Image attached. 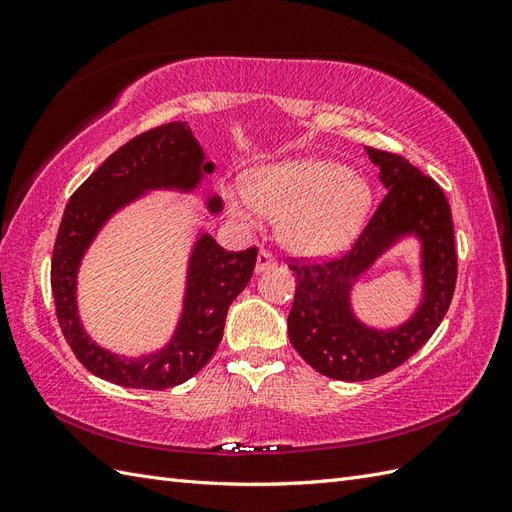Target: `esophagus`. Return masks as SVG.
Instances as JSON below:
<instances>
[{"label": "esophagus", "instance_id": "esophagus-1", "mask_svg": "<svg viewBox=\"0 0 512 512\" xmlns=\"http://www.w3.org/2000/svg\"><path fill=\"white\" fill-rule=\"evenodd\" d=\"M271 267H275L273 254L267 252V250H260V254H258V258H256V273H262V271H267V269H271Z\"/></svg>", "mask_w": 512, "mask_h": 512}]
</instances>
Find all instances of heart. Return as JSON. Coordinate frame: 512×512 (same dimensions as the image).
Here are the masks:
<instances>
[{
    "label": "heart",
    "mask_w": 512,
    "mask_h": 512,
    "mask_svg": "<svg viewBox=\"0 0 512 512\" xmlns=\"http://www.w3.org/2000/svg\"><path fill=\"white\" fill-rule=\"evenodd\" d=\"M371 205L367 181L342 164L318 158L288 160L256 170L228 194V211L254 226L260 215L280 220L282 243L301 256H324L344 247Z\"/></svg>",
    "instance_id": "b5f03b06"
}]
</instances>
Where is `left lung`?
Masks as SVG:
<instances>
[{"label":"left lung","instance_id":"1","mask_svg":"<svg viewBox=\"0 0 512 512\" xmlns=\"http://www.w3.org/2000/svg\"><path fill=\"white\" fill-rule=\"evenodd\" d=\"M365 151L380 168L386 194L352 250L329 262L290 265L297 275L288 314L290 344L322 376L346 382L378 378L423 348L446 316L457 282L453 218L440 185L397 153ZM406 236L422 243V303L397 328H369L355 318L349 292L378 257Z\"/></svg>","mask_w":512,"mask_h":512}]
</instances>
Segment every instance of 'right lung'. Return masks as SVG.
Wrapping results in <instances>:
<instances>
[{
	"label": "right lung",
	"instance_id": "1",
	"mask_svg": "<svg viewBox=\"0 0 512 512\" xmlns=\"http://www.w3.org/2000/svg\"><path fill=\"white\" fill-rule=\"evenodd\" d=\"M215 170L185 121L138 134L76 190L66 205L51 260V288L61 333L91 374L128 389L162 391L190 380L218 350L230 303L252 280L256 247L226 252L209 232H200L188 260L183 309L168 344L143 356H121L91 339L76 305V275L89 245L117 211L153 190L194 192ZM207 209L222 211L220 196Z\"/></svg>",
	"mask_w": 512,
	"mask_h": 512
}]
</instances>
